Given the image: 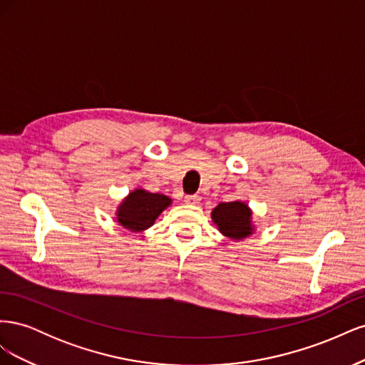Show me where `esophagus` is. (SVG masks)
Segmentation results:
<instances>
[{
  "mask_svg": "<svg viewBox=\"0 0 365 365\" xmlns=\"http://www.w3.org/2000/svg\"><path fill=\"white\" fill-rule=\"evenodd\" d=\"M200 200H201V197L197 196V195H187L184 197V202L189 204V205H196L197 202H200Z\"/></svg>",
  "mask_w": 365,
  "mask_h": 365,
  "instance_id": "obj_1",
  "label": "esophagus"
}]
</instances>
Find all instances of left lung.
Returning a JSON list of instances; mask_svg holds the SVG:
<instances>
[{
  "mask_svg": "<svg viewBox=\"0 0 365 365\" xmlns=\"http://www.w3.org/2000/svg\"><path fill=\"white\" fill-rule=\"evenodd\" d=\"M213 222L224 236L240 240L252 233L251 210L245 202H220L212 212Z\"/></svg>",
  "mask_w": 365,
  "mask_h": 365,
  "instance_id": "8db88e82",
  "label": "left lung"
}]
</instances>
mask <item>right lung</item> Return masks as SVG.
I'll list each match as a JSON object with an SVG mask.
<instances>
[{
    "label": "right lung",
    "instance_id": "right-lung-1",
    "mask_svg": "<svg viewBox=\"0 0 365 365\" xmlns=\"http://www.w3.org/2000/svg\"><path fill=\"white\" fill-rule=\"evenodd\" d=\"M170 197L160 193H149L137 189L120 204L117 220L130 231H143L149 228L163 210L170 205Z\"/></svg>",
    "mask_w": 365,
    "mask_h": 365
}]
</instances>
